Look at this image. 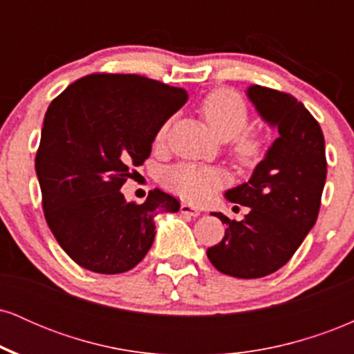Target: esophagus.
<instances>
[{"label":"esophagus","instance_id":"obj_1","mask_svg":"<svg viewBox=\"0 0 354 354\" xmlns=\"http://www.w3.org/2000/svg\"><path fill=\"white\" fill-rule=\"evenodd\" d=\"M180 211L181 214H185V216H189V218H198L201 214V211L198 208H194V206L191 205H186V203H183L180 206Z\"/></svg>","mask_w":354,"mask_h":354}]
</instances>
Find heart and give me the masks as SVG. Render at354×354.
<instances>
[{
    "label": "heart",
    "mask_w": 354,
    "mask_h": 354,
    "mask_svg": "<svg viewBox=\"0 0 354 354\" xmlns=\"http://www.w3.org/2000/svg\"><path fill=\"white\" fill-rule=\"evenodd\" d=\"M201 115L219 140H233V154L241 165H251L261 153V140L254 133L245 131L248 124V108L238 93L231 89H216L201 103ZM168 123L160 126L156 143H163ZM163 183L168 189L191 203L209 200L225 183V173L213 166L181 163L166 169Z\"/></svg>",
    "instance_id": "b5f03b06"
}]
</instances>
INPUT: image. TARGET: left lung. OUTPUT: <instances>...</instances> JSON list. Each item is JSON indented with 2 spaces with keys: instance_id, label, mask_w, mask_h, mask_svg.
<instances>
[{
  "instance_id": "8db88e82",
  "label": "left lung",
  "mask_w": 354,
  "mask_h": 354,
  "mask_svg": "<svg viewBox=\"0 0 354 354\" xmlns=\"http://www.w3.org/2000/svg\"><path fill=\"white\" fill-rule=\"evenodd\" d=\"M261 120L278 129L246 183L225 193L248 206L241 221L214 213L226 223L225 238L208 248L211 265L234 278H263L290 261L315 226L326 181L324 136L303 103L259 84L246 89Z\"/></svg>"
}]
</instances>
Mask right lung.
Listing matches in <instances>:
<instances>
[{
  "instance_id": "1",
  "label": "right lung",
  "mask_w": 354,
  "mask_h": 354,
  "mask_svg": "<svg viewBox=\"0 0 354 354\" xmlns=\"http://www.w3.org/2000/svg\"><path fill=\"white\" fill-rule=\"evenodd\" d=\"M186 100V89L140 75H89L51 101L36 176L48 226L80 266L101 274L129 271L153 245L156 214L180 209L161 189L143 205L128 203L121 186Z\"/></svg>"
}]
</instances>
